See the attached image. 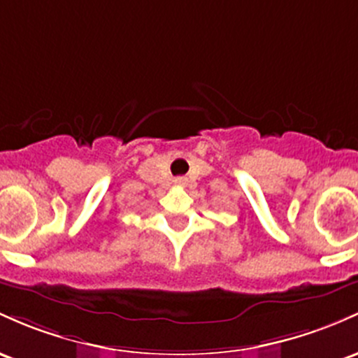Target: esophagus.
Returning <instances> with one entry per match:
<instances>
[{"mask_svg":"<svg viewBox=\"0 0 358 358\" xmlns=\"http://www.w3.org/2000/svg\"><path fill=\"white\" fill-rule=\"evenodd\" d=\"M173 182H175V185H178V187H183V185H187V182H188V180L185 178V176H178V178H175V180H173Z\"/></svg>","mask_w":358,"mask_h":358,"instance_id":"esophagus-1","label":"esophagus"}]
</instances>
